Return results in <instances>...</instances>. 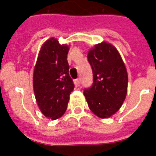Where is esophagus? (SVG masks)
Listing matches in <instances>:
<instances>
[{"label":"esophagus","instance_id":"obj_1","mask_svg":"<svg viewBox=\"0 0 156 156\" xmlns=\"http://www.w3.org/2000/svg\"><path fill=\"white\" fill-rule=\"evenodd\" d=\"M75 83L76 85V87L80 86V78H77L76 80H75Z\"/></svg>","mask_w":156,"mask_h":156}]
</instances>
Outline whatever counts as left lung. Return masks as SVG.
<instances>
[{
    "mask_svg": "<svg viewBox=\"0 0 156 156\" xmlns=\"http://www.w3.org/2000/svg\"><path fill=\"white\" fill-rule=\"evenodd\" d=\"M93 72V84L83 94L94 114L108 118L122 106L127 92L128 76L120 55L113 45L103 42L87 54Z\"/></svg>",
    "mask_w": 156,
    "mask_h": 156,
    "instance_id": "1",
    "label": "left lung"
}]
</instances>
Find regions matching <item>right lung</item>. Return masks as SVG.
I'll return each mask as SVG.
<instances>
[{"label": "right lung", "instance_id": "right-lung-1", "mask_svg": "<svg viewBox=\"0 0 156 156\" xmlns=\"http://www.w3.org/2000/svg\"><path fill=\"white\" fill-rule=\"evenodd\" d=\"M69 47L51 38L41 47L34 72V90L41 112L51 119L65 113L74 89L67 55Z\"/></svg>", "mask_w": 156, "mask_h": 156}]
</instances>
